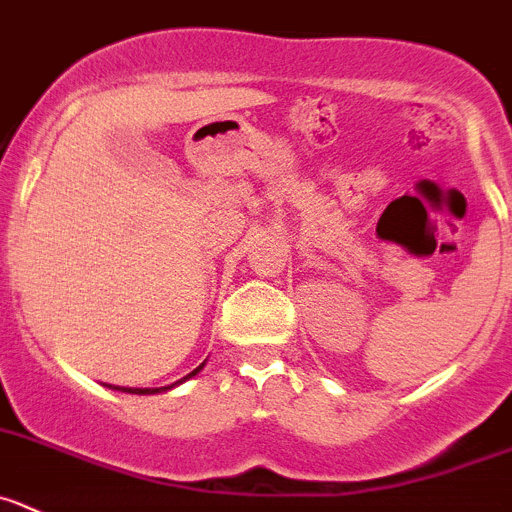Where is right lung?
I'll list each match as a JSON object with an SVG mask.
<instances>
[{"mask_svg":"<svg viewBox=\"0 0 512 512\" xmlns=\"http://www.w3.org/2000/svg\"><path fill=\"white\" fill-rule=\"evenodd\" d=\"M205 362H207V360H205ZM205 362H202V365H197L195 370L190 372V375L180 377V380H177V382H172V385H165V388H119V385H107V388H112V390H119V393H130V395H157V393H167V390L177 388V385H182V382H187V380H190V377H195L197 372H200L202 367H205Z\"/></svg>","mask_w":512,"mask_h":512,"instance_id":"right-lung-1","label":"right lung"}]
</instances>
